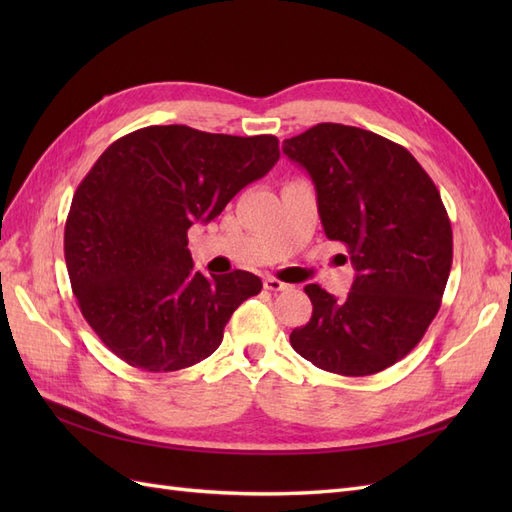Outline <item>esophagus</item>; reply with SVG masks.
I'll return each mask as SVG.
<instances>
[{
    "mask_svg": "<svg viewBox=\"0 0 512 512\" xmlns=\"http://www.w3.org/2000/svg\"><path fill=\"white\" fill-rule=\"evenodd\" d=\"M265 288L271 290V292H280V290H288L290 286H288L286 282L275 280V277H267V280H265Z\"/></svg>",
    "mask_w": 512,
    "mask_h": 512,
    "instance_id": "34e87169",
    "label": "esophagus"
}]
</instances>
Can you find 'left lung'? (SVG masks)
I'll return each instance as SVG.
<instances>
[{"mask_svg":"<svg viewBox=\"0 0 512 512\" xmlns=\"http://www.w3.org/2000/svg\"><path fill=\"white\" fill-rule=\"evenodd\" d=\"M282 151L312 177L324 235L348 247L356 277L344 301L305 286L314 312L290 344L342 376L395 365L436 318L453 265V230L423 166L369 130L318 123Z\"/></svg>","mask_w":512,"mask_h":512,"instance_id":"obj_1","label":"left lung"}]
</instances>
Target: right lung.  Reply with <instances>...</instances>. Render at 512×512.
Returning a JSON list of instances; mask_svg holds the SVG:
<instances>
[{
    "label": "right lung",
    "mask_w": 512,
    "mask_h": 512,
    "mask_svg": "<svg viewBox=\"0 0 512 512\" xmlns=\"http://www.w3.org/2000/svg\"><path fill=\"white\" fill-rule=\"evenodd\" d=\"M277 160L271 134L149 126L91 166L66 220V267L89 327L121 361L177 371L218 350L232 312L262 282L247 271H196L188 230L218 218Z\"/></svg>",
    "instance_id": "1"
}]
</instances>
